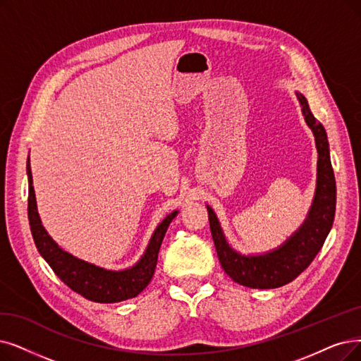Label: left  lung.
<instances>
[{
  "label": "left lung",
  "instance_id": "8db88e82",
  "mask_svg": "<svg viewBox=\"0 0 361 361\" xmlns=\"http://www.w3.org/2000/svg\"><path fill=\"white\" fill-rule=\"evenodd\" d=\"M296 97L319 152L315 192L304 224L277 249L261 255H241L229 246L218 216L210 206H206L213 243L224 271L235 283L252 289H276L293 281L320 252L335 219L336 182L327 135L322 123L312 115L305 96L296 92Z\"/></svg>",
  "mask_w": 361,
  "mask_h": 361
}]
</instances>
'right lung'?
I'll list each match as a JSON object with an SVG mask.
<instances>
[{"label": "right lung", "instance_id": "obj_1", "mask_svg": "<svg viewBox=\"0 0 361 361\" xmlns=\"http://www.w3.org/2000/svg\"><path fill=\"white\" fill-rule=\"evenodd\" d=\"M26 173L27 183H30L27 219H30L31 233L39 255L44 257V261L50 265L57 277L85 299L100 302V304H114V302L132 299L145 289L155 272L158 252H160L167 228L170 222L176 218L179 210L171 212L158 224L145 252L133 267L120 271L106 269L68 253L49 235L46 228L41 224L37 210L30 158L26 161Z\"/></svg>", "mask_w": 361, "mask_h": 361}]
</instances>
